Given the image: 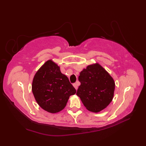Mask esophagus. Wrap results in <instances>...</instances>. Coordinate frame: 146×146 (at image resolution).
Here are the masks:
<instances>
[{"label":"esophagus","instance_id":"obj_1","mask_svg":"<svg viewBox=\"0 0 146 146\" xmlns=\"http://www.w3.org/2000/svg\"><path fill=\"white\" fill-rule=\"evenodd\" d=\"M73 86H74V87H75V88L76 90L78 89V85L77 84V83H73Z\"/></svg>","mask_w":146,"mask_h":146}]
</instances>
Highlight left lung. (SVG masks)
<instances>
[{
  "label": "left lung",
  "instance_id": "1",
  "mask_svg": "<svg viewBox=\"0 0 146 146\" xmlns=\"http://www.w3.org/2000/svg\"><path fill=\"white\" fill-rule=\"evenodd\" d=\"M81 85L77 96L88 110L99 112L110 104L113 97L114 80L98 63L88 65L78 76Z\"/></svg>",
  "mask_w": 146,
  "mask_h": 146
}]
</instances>
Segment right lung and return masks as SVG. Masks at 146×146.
<instances>
[{"label": "right lung", "mask_w": 146, "mask_h": 146, "mask_svg": "<svg viewBox=\"0 0 146 146\" xmlns=\"http://www.w3.org/2000/svg\"><path fill=\"white\" fill-rule=\"evenodd\" d=\"M32 91L39 106L52 113L63 110L70 96L76 94L68 77L52 60L46 61L35 74Z\"/></svg>", "instance_id": "right-lung-1"}]
</instances>
